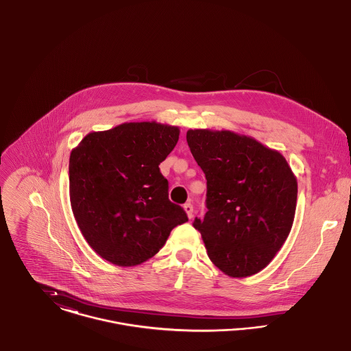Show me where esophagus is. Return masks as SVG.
Returning <instances> with one entry per match:
<instances>
[{"label":"esophagus","instance_id":"1","mask_svg":"<svg viewBox=\"0 0 351 351\" xmlns=\"http://www.w3.org/2000/svg\"><path fill=\"white\" fill-rule=\"evenodd\" d=\"M183 208H184V211H186V214H187L189 219H192L193 217V206L191 203H186Z\"/></svg>","mask_w":351,"mask_h":351}]
</instances>
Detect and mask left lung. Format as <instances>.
Instances as JSON below:
<instances>
[{
  "instance_id": "1",
  "label": "left lung",
  "mask_w": 351,
  "mask_h": 351,
  "mask_svg": "<svg viewBox=\"0 0 351 351\" xmlns=\"http://www.w3.org/2000/svg\"><path fill=\"white\" fill-rule=\"evenodd\" d=\"M191 154L207 179V213L195 217L211 262L226 275L263 270L286 242L298 183L278 152L231 131L189 130Z\"/></svg>"
}]
</instances>
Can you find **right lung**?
Returning a JSON list of instances; mask_svg holds the SVG:
<instances>
[{
    "mask_svg": "<svg viewBox=\"0 0 351 351\" xmlns=\"http://www.w3.org/2000/svg\"><path fill=\"white\" fill-rule=\"evenodd\" d=\"M179 128L155 121L124 123L90 132L69 158L71 206L81 234L106 261L137 266L186 221L168 199L159 164L179 140Z\"/></svg>",
    "mask_w": 351,
    "mask_h": 351,
    "instance_id": "right-lung-1",
    "label": "right lung"
}]
</instances>
